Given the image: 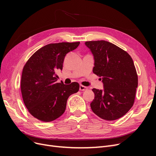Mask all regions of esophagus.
I'll use <instances>...</instances> for the list:
<instances>
[{
	"instance_id": "1",
	"label": "esophagus",
	"mask_w": 156,
	"mask_h": 156,
	"mask_svg": "<svg viewBox=\"0 0 156 156\" xmlns=\"http://www.w3.org/2000/svg\"><path fill=\"white\" fill-rule=\"evenodd\" d=\"M79 90H81V91L87 90V87H84V86H83V85H80V87H79Z\"/></svg>"
}]
</instances>
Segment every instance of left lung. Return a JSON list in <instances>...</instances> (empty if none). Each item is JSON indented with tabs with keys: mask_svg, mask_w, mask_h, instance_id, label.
<instances>
[{
	"mask_svg": "<svg viewBox=\"0 0 156 156\" xmlns=\"http://www.w3.org/2000/svg\"><path fill=\"white\" fill-rule=\"evenodd\" d=\"M94 56L93 73L101 77L103 90L93 88L94 99L90 107L106 120L125 115L133 106L138 77L133 59L126 51L110 42L86 41Z\"/></svg>",
	"mask_w": 156,
	"mask_h": 156,
	"instance_id": "8db88e82",
	"label": "left lung"
}]
</instances>
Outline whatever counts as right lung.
<instances>
[{"instance_id": "obj_1", "label": "right lung", "mask_w": 156, "mask_h": 156, "mask_svg": "<svg viewBox=\"0 0 156 156\" xmlns=\"http://www.w3.org/2000/svg\"><path fill=\"white\" fill-rule=\"evenodd\" d=\"M80 42L50 44L36 51L23 69L21 90L30 114L43 122L56 120L64 112L69 96L79 91V84L57 83L56 72L62 70L65 56Z\"/></svg>"}]
</instances>
